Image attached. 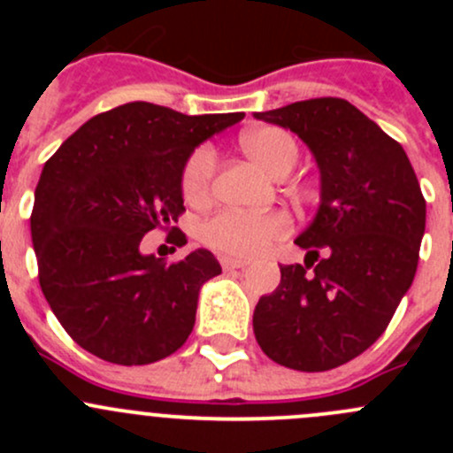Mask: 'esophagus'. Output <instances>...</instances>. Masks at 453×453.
Listing matches in <instances>:
<instances>
[{
	"instance_id": "esophagus-1",
	"label": "esophagus",
	"mask_w": 453,
	"mask_h": 453,
	"mask_svg": "<svg viewBox=\"0 0 453 453\" xmlns=\"http://www.w3.org/2000/svg\"><path fill=\"white\" fill-rule=\"evenodd\" d=\"M250 265V260L245 258H232V256H221V267L226 272H234V269H245Z\"/></svg>"
}]
</instances>
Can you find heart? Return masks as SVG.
Returning a JSON list of instances; mask_svg holds the SVG:
<instances>
[{"label": "heart", "mask_w": 453, "mask_h": 453, "mask_svg": "<svg viewBox=\"0 0 453 453\" xmlns=\"http://www.w3.org/2000/svg\"><path fill=\"white\" fill-rule=\"evenodd\" d=\"M241 146L245 153L263 166L269 175L285 177L298 159V144L287 131L276 127H260L243 134ZM217 155L212 146H199L188 157L181 175V190L190 203L208 197L212 184ZM291 230V219L285 212H243L223 210L201 227V239L214 250L234 256L263 254L269 245L285 239Z\"/></svg>", "instance_id": "heart-1"}]
</instances>
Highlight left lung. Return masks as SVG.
Wrapping results in <instances>:
<instances>
[{
    "instance_id": "obj_1",
    "label": "left lung",
    "mask_w": 453,
    "mask_h": 453,
    "mask_svg": "<svg viewBox=\"0 0 453 453\" xmlns=\"http://www.w3.org/2000/svg\"><path fill=\"white\" fill-rule=\"evenodd\" d=\"M254 118L294 131L319 168V208L296 239L307 258L280 265V285L258 300L256 342L280 366L337 368L381 337L412 285L421 186L403 146L349 100H300Z\"/></svg>"
}]
</instances>
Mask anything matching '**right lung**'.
<instances>
[{"label":"right lung","mask_w":453,"mask_h":453,"mask_svg":"<svg viewBox=\"0 0 453 453\" xmlns=\"http://www.w3.org/2000/svg\"><path fill=\"white\" fill-rule=\"evenodd\" d=\"M243 116L127 103L87 120L45 162L30 217L39 285L87 353L144 366L188 340L201 285L221 265L208 250L164 263L140 243L184 212L181 175L193 150Z\"/></svg>","instance_id":"obj_1"}]
</instances>
